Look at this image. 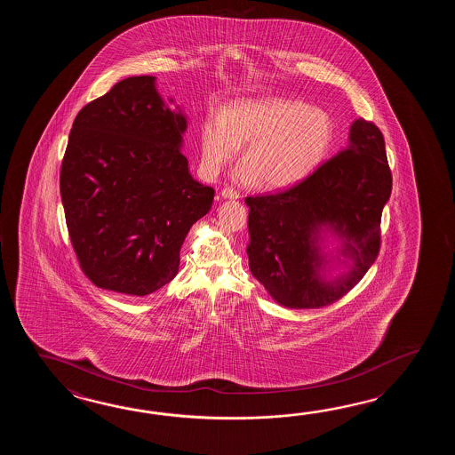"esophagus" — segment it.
Listing matches in <instances>:
<instances>
[{"label":"esophagus","instance_id":"esophagus-1","mask_svg":"<svg viewBox=\"0 0 455 455\" xmlns=\"http://www.w3.org/2000/svg\"><path fill=\"white\" fill-rule=\"evenodd\" d=\"M221 196H223L224 200H237L239 194L235 190L229 188V187H226V188L221 190Z\"/></svg>","mask_w":455,"mask_h":455}]
</instances>
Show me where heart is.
I'll use <instances>...</instances> for the list:
<instances>
[{
  "instance_id": "heart-1",
  "label": "heart",
  "mask_w": 455,
  "mask_h": 455,
  "mask_svg": "<svg viewBox=\"0 0 455 455\" xmlns=\"http://www.w3.org/2000/svg\"><path fill=\"white\" fill-rule=\"evenodd\" d=\"M331 138V118L319 107L278 97L242 100L204 120L202 156L204 169L218 174L247 143L234 179L280 190L299 184L323 163Z\"/></svg>"
}]
</instances>
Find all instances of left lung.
<instances>
[{
  "label": "left lung",
  "instance_id": "1",
  "mask_svg": "<svg viewBox=\"0 0 455 455\" xmlns=\"http://www.w3.org/2000/svg\"><path fill=\"white\" fill-rule=\"evenodd\" d=\"M392 192L386 143L378 126L364 118L349 130L348 149L319 165L299 184L276 194L247 196L251 275L283 307L320 309L358 284L380 251V218ZM322 225L346 241L354 260L339 279L319 271Z\"/></svg>",
  "mask_w": 455,
  "mask_h": 455
}]
</instances>
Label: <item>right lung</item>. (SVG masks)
I'll return each mask as SVG.
<instances>
[{"label":"right lung","instance_id":"right-lung-1","mask_svg":"<svg viewBox=\"0 0 455 455\" xmlns=\"http://www.w3.org/2000/svg\"><path fill=\"white\" fill-rule=\"evenodd\" d=\"M132 76L79 110L60 172L71 245L102 290L146 296L174 280L185 235L212 210L180 145L187 120Z\"/></svg>","mask_w":455,"mask_h":455}]
</instances>
